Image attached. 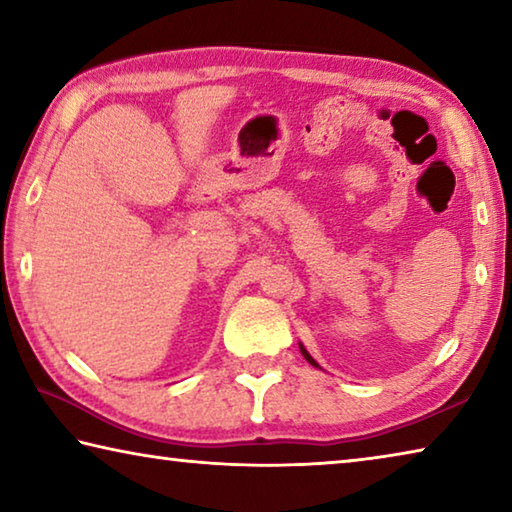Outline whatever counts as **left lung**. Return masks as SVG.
I'll return each mask as SVG.
<instances>
[{
  "label": "left lung",
  "instance_id": "left-lung-1",
  "mask_svg": "<svg viewBox=\"0 0 512 512\" xmlns=\"http://www.w3.org/2000/svg\"><path fill=\"white\" fill-rule=\"evenodd\" d=\"M300 352H302V357H305V359H307V361L311 363V366H318V363H316L314 359H311V357H309V352H307L305 348H302V345H300Z\"/></svg>",
  "mask_w": 512,
  "mask_h": 512
}]
</instances>
